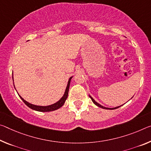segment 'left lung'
<instances>
[{"label": "left lung", "mask_w": 151, "mask_h": 151, "mask_svg": "<svg viewBox=\"0 0 151 151\" xmlns=\"http://www.w3.org/2000/svg\"><path fill=\"white\" fill-rule=\"evenodd\" d=\"M89 97H90L91 99V100H92V101H93V102L94 103V104H95V105H96V106H97L98 107H101V108H103V109H117V108H118V107H120V106H118V107H114V108H108V107H104V106H101V105L98 104L97 102L95 101V100L93 99V97H91V96H89Z\"/></svg>", "instance_id": "1"}]
</instances>
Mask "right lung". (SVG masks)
Returning a JSON list of instances; mask_svg holds the SVG:
<instances>
[{"instance_id": "right-lung-1", "label": "right lung", "mask_w": 151, "mask_h": 151, "mask_svg": "<svg viewBox=\"0 0 151 151\" xmlns=\"http://www.w3.org/2000/svg\"><path fill=\"white\" fill-rule=\"evenodd\" d=\"M72 77L69 78V81L68 82V85H67V87L66 88L65 93L63 95V97L61 98L59 100L58 102L55 103V104L50 105V106H35V105L31 104L29 103H28L27 101H26L25 100H24L22 97H21L19 95V96L20 97L21 99L23 100V101L25 103V104L26 106H27L29 107H30L31 109H34L35 111H43V112H47V111H54V110H56L59 109L60 107H61L63 106L64 103H65L66 99L68 97V91H69V86H70V80H71Z\"/></svg>"}]
</instances>
